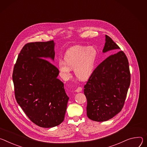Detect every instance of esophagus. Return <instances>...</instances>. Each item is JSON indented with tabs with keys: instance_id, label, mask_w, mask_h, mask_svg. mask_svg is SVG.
<instances>
[{
	"instance_id": "1",
	"label": "esophagus",
	"mask_w": 147,
	"mask_h": 147,
	"mask_svg": "<svg viewBox=\"0 0 147 147\" xmlns=\"http://www.w3.org/2000/svg\"><path fill=\"white\" fill-rule=\"evenodd\" d=\"M82 88H81V87H78V88L75 90V91H76V92H80L82 91Z\"/></svg>"
}]
</instances>
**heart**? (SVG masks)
Listing matches in <instances>:
<instances>
[{
    "label": "heart",
    "instance_id": "b5f03b06",
    "mask_svg": "<svg viewBox=\"0 0 147 147\" xmlns=\"http://www.w3.org/2000/svg\"><path fill=\"white\" fill-rule=\"evenodd\" d=\"M97 53L93 47L76 45L67 51L65 60L58 61V68L63 78L71 76V68H74L75 74L80 79L85 80L92 74L96 61Z\"/></svg>",
    "mask_w": 147,
    "mask_h": 147
}]
</instances>
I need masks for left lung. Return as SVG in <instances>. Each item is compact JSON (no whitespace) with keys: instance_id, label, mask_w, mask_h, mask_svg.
<instances>
[{"instance_id":"8db88e82","label":"left lung","mask_w":147,"mask_h":147,"mask_svg":"<svg viewBox=\"0 0 147 147\" xmlns=\"http://www.w3.org/2000/svg\"><path fill=\"white\" fill-rule=\"evenodd\" d=\"M119 49L118 45L106 35L103 52L114 53ZM130 81L128 61L123 51L110 55L101 62L84 86L88 118L105 121L118 114L124 106Z\"/></svg>"}]
</instances>
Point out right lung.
I'll return each mask as SVG.
<instances>
[{
    "instance_id": "1",
    "label": "right lung",
    "mask_w": 147,
    "mask_h": 147,
    "mask_svg": "<svg viewBox=\"0 0 147 147\" xmlns=\"http://www.w3.org/2000/svg\"><path fill=\"white\" fill-rule=\"evenodd\" d=\"M54 57L53 40L27 43L12 75L16 101L32 123L44 128L63 121L69 100L63 84L57 79L58 69L44 59Z\"/></svg>"
}]
</instances>
